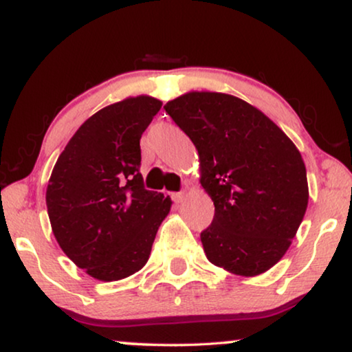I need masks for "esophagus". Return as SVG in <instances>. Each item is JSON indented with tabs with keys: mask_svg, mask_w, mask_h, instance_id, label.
<instances>
[{
	"mask_svg": "<svg viewBox=\"0 0 352 352\" xmlns=\"http://www.w3.org/2000/svg\"><path fill=\"white\" fill-rule=\"evenodd\" d=\"M172 199H174V202H177V204H182V202L185 201V199H186V192H185V191H182V192H174V194H172Z\"/></svg>",
	"mask_w": 352,
	"mask_h": 352,
	"instance_id": "obj_1",
	"label": "esophagus"
}]
</instances>
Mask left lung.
Instances as JSON below:
<instances>
[{
    "instance_id": "1",
    "label": "left lung",
    "mask_w": 352,
    "mask_h": 352,
    "mask_svg": "<svg viewBox=\"0 0 352 352\" xmlns=\"http://www.w3.org/2000/svg\"><path fill=\"white\" fill-rule=\"evenodd\" d=\"M196 146L214 217L201 232L207 259L240 276L272 269L308 206L305 162L292 140L243 99L190 91L164 106Z\"/></svg>"
}]
</instances>
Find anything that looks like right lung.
<instances>
[{
	"mask_svg": "<svg viewBox=\"0 0 352 352\" xmlns=\"http://www.w3.org/2000/svg\"><path fill=\"white\" fill-rule=\"evenodd\" d=\"M162 102L126 98L91 115L56 160L45 202L56 242L99 281L139 272L172 201L144 188L140 138Z\"/></svg>",
	"mask_w": 352,
	"mask_h": 352,
	"instance_id": "1",
	"label": "right lung"
}]
</instances>
